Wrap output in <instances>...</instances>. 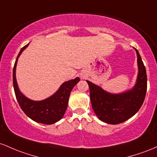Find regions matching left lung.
I'll return each mask as SVG.
<instances>
[{
  "label": "left lung",
  "mask_w": 157,
  "mask_h": 157,
  "mask_svg": "<svg viewBox=\"0 0 157 157\" xmlns=\"http://www.w3.org/2000/svg\"><path fill=\"white\" fill-rule=\"evenodd\" d=\"M139 73L133 89L119 94H112L87 81L90 88L92 107L100 120L107 124H117L134 116L145 100L147 91V74L145 67L138 50Z\"/></svg>",
  "instance_id": "8db88e82"
}]
</instances>
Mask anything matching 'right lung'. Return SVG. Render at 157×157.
Masks as SVG:
<instances>
[{"label": "right lung", "mask_w": 157, "mask_h": 157, "mask_svg": "<svg viewBox=\"0 0 157 157\" xmlns=\"http://www.w3.org/2000/svg\"><path fill=\"white\" fill-rule=\"evenodd\" d=\"M28 45L29 44L21 48L14 65L13 87L15 96L21 108L28 117L36 122L42 124H54L64 117V113L67 108L70 92L74 86L80 81V78L77 77L75 79L64 82L61 84L55 94L42 101H33L26 98L19 90L15 77V70L18 57Z\"/></svg>", "instance_id": "1"}]
</instances>
